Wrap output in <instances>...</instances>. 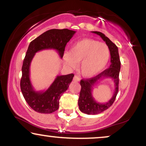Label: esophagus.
<instances>
[{
    "mask_svg": "<svg viewBox=\"0 0 146 146\" xmlns=\"http://www.w3.org/2000/svg\"><path fill=\"white\" fill-rule=\"evenodd\" d=\"M73 80L74 81H76V82H79L80 80V79L77 76H74V78H73Z\"/></svg>",
    "mask_w": 146,
    "mask_h": 146,
    "instance_id": "34e87169",
    "label": "esophagus"
}]
</instances>
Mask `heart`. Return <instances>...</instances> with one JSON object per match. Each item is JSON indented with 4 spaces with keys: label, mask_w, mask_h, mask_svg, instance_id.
Here are the masks:
<instances>
[{
    "label": "heart",
    "mask_w": 146,
    "mask_h": 146,
    "mask_svg": "<svg viewBox=\"0 0 146 146\" xmlns=\"http://www.w3.org/2000/svg\"><path fill=\"white\" fill-rule=\"evenodd\" d=\"M110 58V50L106 43L94 39L84 38L76 42L70 52L63 56L64 61L70 68L75 69L80 62V72L83 76L91 78L106 66Z\"/></svg>",
    "instance_id": "b5f03b06"
}]
</instances>
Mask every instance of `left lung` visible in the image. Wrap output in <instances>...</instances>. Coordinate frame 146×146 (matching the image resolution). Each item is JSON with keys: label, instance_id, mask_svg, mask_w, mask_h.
<instances>
[{"label": "left lung", "instance_id": "obj_1", "mask_svg": "<svg viewBox=\"0 0 146 146\" xmlns=\"http://www.w3.org/2000/svg\"><path fill=\"white\" fill-rule=\"evenodd\" d=\"M93 33L99 35L110 50V62L109 68L105 70L102 72L90 79H82L80 81L81 90L78 99L79 109L82 112L88 115H95L100 113L109 108L114 102L118 92L119 74L120 71V60L118 53V48L105 35L100 32L92 31ZM110 77L113 80L115 90L113 97L106 103H97L92 96L93 87L100 79Z\"/></svg>", "mask_w": 146, "mask_h": 146}]
</instances>
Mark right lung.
Instances as JSON below:
<instances>
[{"instance_id":"add662e5","label":"right lung","mask_w":146,"mask_h":146,"mask_svg":"<svg viewBox=\"0 0 146 146\" xmlns=\"http://www.w3.org/2000/svg\"><path fill=\"white\" fill-rule=\"evenodd\" d=\"M76 31L65 29L49 30L30 43L22 67L21 88L25 100L34 110L41 113H51L59 108L61 96L68 88L73 74L57 76L46 90L36 91L30 79V66L35 54L42 50L54 49L62 58L66 44Z\"/></svg>"}]
</instances>
